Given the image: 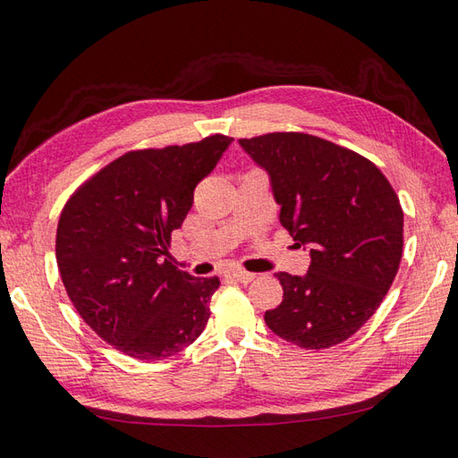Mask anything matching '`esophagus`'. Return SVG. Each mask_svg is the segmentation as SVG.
<instances>
[{
  "label": "esophagus",
  "instance_id": "1",
  "mask_svg": "<svg viewBox=\"0 0 458 458\" xmlns=\"http://www.w3.org/2000/svg\"><path fill=\"white\" fill-rule=\"evenodd\" d=\"M226 276H228V278H232V280H236V282H242V284H248V282H252V280L256 278V274L236 268V270H230V272H226Z\"/></svg>",
  "mask_w": 458,
  "mask_h": 458
}]
</instances>
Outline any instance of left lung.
I'll list each match as a JSON object with an SVG mask.
<instances>
[{
  "mask_svg": "<svg viewBox=\"0 0 458 458\" xmlns=\"http://www.w3.org/2000/svg\"><path fill=\"white\" fill-rule=\"evenodd\" d=\"M270 178L280 224L310 248L304 276L278 272L284 298L264 320L280 338L320 351L377 312L403 258V208L377 165L301 131L240 140Z\"/></svg>",
  "mask_w": 458,
  "mask_h": 458,
  "instance_id": "8db88e82",
  "label": "left lung"
}]
</instances>
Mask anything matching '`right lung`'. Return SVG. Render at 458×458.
I'll return each instance as SVG.
<instances>
[{"label": "right lung", "mask_w": 458, "mask_h": 458, "mask_svg": "<svg viewBox=\"0 0 458 458\" xmlns=\"http://www.w3.org/2000/svg\"><path fill=\"white\" fill-rule=\"evenodd\" d=\"M232 144L136 149L81 184L64 206L55 258L65 293L88 327L136 360L178 354L202 335L220 280L194 278L168 260L194 188Z\"/></svg>", "instance_id": "1"}]
</instances>
